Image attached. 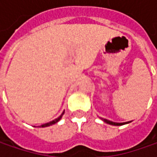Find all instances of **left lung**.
<instances>
[{
    "label": "left lung",
    "instance_id": "left-lung-1",
    "mask_svg": "<svg viewBox=\"0 0 157 157\" xmlns=\"http://www.w3.org/2000/svg\"><path fill=\"white\" fill-rule=\"evenodd\" d=\"M105 123L110 124V125H113V126H121V125H124V124L128 123V122H123V123H117V122H113L111 121H108V120H105V119H102Z\"/></svg>",
    "mask_w": 157,
    "mask_h": 157
}]
</instances>
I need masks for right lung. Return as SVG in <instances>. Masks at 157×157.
I'll list each match as a JSON object with an SVG mask.
<instances>
[{
  "mask_svg": "<svg viewBox=\"0 0 157 157\" xmlns=\"http://www.w3.org/2000/svg\"><path fill=\"white\" fill-rule=\"evenodd\" d=\"M64 113V112H63V113L59 116L58 118H57V119H55L54 121H50V122H48V123L46 124H44V125H41L40 127H42V128H45V127H49V126H51V125H53V124L57 123L58 121H60V119L62 118V116H63V114Z\"/></svg>",
  "mask_w": 157,
  "mask_h": 157,
  "instance_id": "right-lung-1",
  "label": "right lung"
}]
</instances>
